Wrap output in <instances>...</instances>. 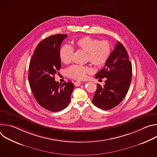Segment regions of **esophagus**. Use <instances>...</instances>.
Returning <instances> with one entry per match:
<instances>
[{
    "label": "esophagus",
    "mask_w": 157,
    "mask_h": 157,
    "mask_svg": "<svg viewBox=\"0 0 157 157\" xmlns=\"http://www.w3.org/2000/svg\"><path fill=\"white\" fill-rule=\"evenodd\" d=\"M81 84V82L79 81H76V82H75V86H79Z\"/></svg>",
    "instance_id": "34e87169"
}]
</instances>
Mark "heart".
Returning a JSON list of instances; mask_svg holds the SVG:
<instances>
[{"label":"heart","instance_id":"b5f03b06","mask_svg":"<svg viewBox=\"0 0 157 157\" xmlns=\"http://www.w3.org/2000/svg\"><path fill=\"white\" fill-rule=\"evenodd\" d=\"M74 44L78 50L87 53V61L98 68L105 64L111 54L110 44L106 40L99 41L90 36H84L75 41ZM73 48L66 44L59 51L60 59L64 64H69L73 59ZM93 72V69L88 66L73 65L66 70V75L75 79L84 80L88 74Z\"/></svg>","mask_w":157,"mask_h":157}]
</instances>
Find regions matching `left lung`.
Segmentation results:
<instances>
[{
  "instance_id": "obj_1",
  "label": "left lung",
  "mask_w": 157,
  "mask_h": 157,
  "mask_svg": "<svg viewBox=\"0 0 157 157\" xmlns=\"http://www.w3.org/2000/svg\"><path fill=\"white\" fill-rule=\"evenodd\" d=\"M132 67L127 50L117 41L114 50L105 63L104 68L95 78H105V84H98L93 103L103 110H109L119 105L126 96L131 82Z\"/></svg>"
}]
</instances>
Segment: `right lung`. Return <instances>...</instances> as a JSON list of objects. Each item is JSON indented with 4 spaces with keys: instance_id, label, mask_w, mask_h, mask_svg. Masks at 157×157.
I'll use <instances>...</instances> for the list:
<instances>
[{
    "instance_id": "1",
    "label": "right lung",
    "mask_w": 157,
    "mask_h": 157,
    "mask_svg": "<svg viewBox=\"0 0 157 157\" xmlns=\"http://www.w3.org/2000/svg\"><path fill=\"white\" fill-rule=\"evenodd\" d=\"M66 34H57L44 39L35 48L29 64V81L33 95L43 108L58 112L65 109L71 101L74 84L55 80L61 68L60 46Z\"/></svg>"
}]
</instances>
